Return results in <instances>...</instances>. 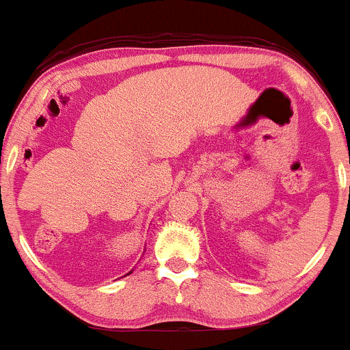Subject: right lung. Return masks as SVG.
<instances>
[{
  "label": "right lung",
  "instance_id": "1",
  "mask_svg": "<svg viewBox=\"0 0 350 350\" xmlns=\"http://www.w3.org/2000/svg\"><path fill=\"white\" fill-rule=\"evenodd\" d=\"M131 272H133V271H129V272H128V274H126V275H129V274H131Z\"/></svg>",
  "mask_w": 350,
  "mask_h": 350
}]
</instances>
